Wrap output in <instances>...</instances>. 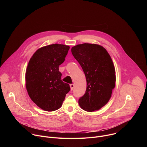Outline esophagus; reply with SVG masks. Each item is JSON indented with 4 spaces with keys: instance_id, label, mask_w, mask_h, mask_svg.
<instances>
[{
    "instance_id": "esophagus-1",
    "label": "esophagus",
    "mask_w": 147,
    "mask_h": 147,
    "mask_svg": "<svg viewBox=\"0 0 147 147\" xmlns=\"http://www.w3.org/2000/svg\"><path fill=\"white\" fill-rule=\"evenodd\" d=\"M70 87L71 90H73V88H74V85L73 84H71L70 85Z\"/></svg>"
}]
</instances>
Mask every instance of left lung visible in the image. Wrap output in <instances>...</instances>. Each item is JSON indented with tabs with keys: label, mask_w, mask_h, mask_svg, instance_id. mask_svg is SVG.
Wrapping results in <instances>:
<instances>
[{
	"label": "left lung",
	"mask_w": 147,
	"mask_h": 147,
	"mask_svg": "<svg viewBox=\"0 0 147 147\" xmlns=\"http://www.w3.org/2000/svg\"><path fill=\"white\" fill-rule=\"evenodd\" d=\"M71 53L85 74L87 89L78 99L86 111L100 109L108 102L115 87V69L112 60L103 47L91 44L77 45Z\"/></svg>",
	"instance_id": "obj_1"
}]
</instances>
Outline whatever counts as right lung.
<instances>
[{"instance_id":"add662e5","label":"right lung","mask_w":147,"mask_h":147,"mask_svg":"<svg viewBox=\"0 0 147 147\" xmlns=\"http://www.w3.org/2000/svg\"><path fill=\"white\" fill-rule=\"evenodd\" d=\"M69 49L65 45H49L38 49L29 61L26 88L31 100L44 111L59 109L70 90L69 84L62 81L59 70Z\"/></svg>"}]
</instances>
